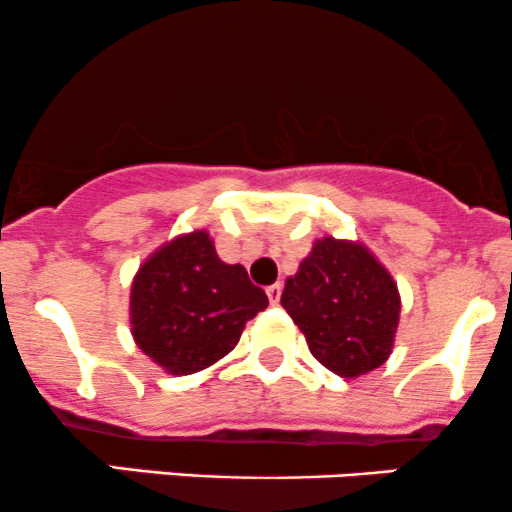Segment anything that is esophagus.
Returning a JSON list of instances; mask_svg holds the SVG:
<instances>
[{
	"instance_id": "esophagus-1",
	"label": "esophagus",
	"mask_w": 512,
	"mask_h": 512,
	"mask_svg": "<svg viewBox=\"0 0 512 512\" xmlns=\"http://www.w3.org/2000/svg\"><path fill=\"white\" fill-rule=\"evenodd\" d=\"M266 295H268V302L278 304V302H280V295H283V285L275 283V285H271V287H266Z\"/></svg>"
}]
</instances>
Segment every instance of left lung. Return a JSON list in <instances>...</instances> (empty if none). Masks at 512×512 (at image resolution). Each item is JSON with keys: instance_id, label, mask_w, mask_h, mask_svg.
Listing matches in <instances>:
<instances>
[{"instance_id": "obj_1", "label": "left lung", "mask_w": 512, "mask_h": 512, "mask_svg": "<svg viewBox=\"0 0 512 512\" xmlns=\"http://www.w3.org/2000/svg\"><path fill=\"white\" fill-rule=\"evenodd\" d=\"M280 304L300 326L321 365L360 377L387 363L399 326L401 297L387 268L358 241H314Z\"/></svg>"}]
</instances>
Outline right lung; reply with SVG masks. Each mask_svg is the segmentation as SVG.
Instances as JSON below:
<instances>
[{
  "mask_svg": "<svg viewBox=\"0 0 512 512\" xmlns=\"http://www.w3.org/2000/svg\"><path fill=\"white\" fill-rule=\"evenodd\" d=\"M266 307V292L246 268L222 261L210 234L198 229L142 263L130 287V331L169 375H193L225 358L246 321Z\"/></svg>",
  "mask_w": 512,
  "mask_h": 512,
  "instance_id": "add662e5",
  "label": "right lung"
}]
</instances>
